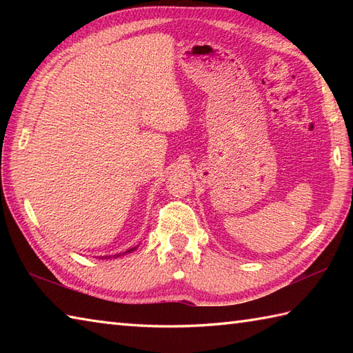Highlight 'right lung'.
I'll return each mask as SVG.
<instances>
[{
  "mask_svg": "<svg viewBox=\"0 0 353 353\" xmlns=\"http://www.w3.org/2000/svg\"><path fill=\"white\" fill-rule=\"evenodd\" d=\"M133 250H137V247H132V249H129V250H125V252H123V253H118V254H114V258H118V256H121V254H125V253H132ZM106 258V256H104ZM109 258V256H108Z\"/></svg>",
  "mask_w": 353,
  "mask_h": 353,
  "instance_id": "1",
  "label": "right lung"
}]
</instances>
